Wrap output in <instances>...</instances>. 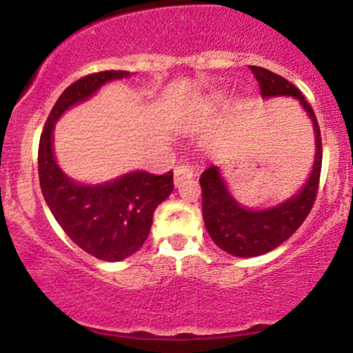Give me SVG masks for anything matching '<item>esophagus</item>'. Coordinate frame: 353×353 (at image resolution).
Wrapping results in <instances>:
<instances>
[{
	"label": "esophagus",
	"mask_w": 353,
	"mask_h": 353,
	"mask_svg": "<svg viewBox=\"0 0 353 353\" xmlns=\"http://www.w3.org/2000/svg\"><path fill=\"white\" fill-rule=\"evenodd\" d=\"M196 172H198V169L193 165V163H190V162L179 163V165L174 169V181H176V184H179L181 181L191 179V177L196 176Z\"/></svg>",
	"instance_id": "34e87169"
}]
</instances>
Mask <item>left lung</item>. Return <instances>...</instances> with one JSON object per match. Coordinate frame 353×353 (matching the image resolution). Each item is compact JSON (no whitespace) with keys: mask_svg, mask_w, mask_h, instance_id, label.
<instances>
[{"mask_svg":"<svg viewBox=\"0 0 353 353\" xmlns=\"http://www.w3.org/2000/svg\"><path fill=\"white\" fill-rule=\"evenodd\" d=\"M249 70L258 80L263 97L292 95L301 101L302 108L314 124L316 160L311 176L301 193L275 208L263 210V212L245 210L230 196L215 165L208 167L201 174L199 184H201L203 220L206 230L220 249L239 258H252L279 248L302 225L318 196L323 160L321 131H319L318 119L301 90L283 77L265 68L249 66Z\"/></svg>","mask_w":353,"mask_h":353,"instance_id":"8db88e82","label":"left lung"}]
</instances>
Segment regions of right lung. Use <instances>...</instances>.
<instances>
[{
	"mask_svg": "<svg viewBox=\"0 0 353 353\" xmlns=\"http://www.w3.org/2000/svg\"><path fill=\"white\" fill-rule=\"evenodd\" d=\"M128 74L123 70L99 71L71 83L49 112L39 141V181L46 203L66 236L102 261H121L143 245L155 208L174 190L172 170L162 176L138 170L99 186L77 184L56 163L52 130L66 109Z\"/></svg>",
	"mask_w": 353,
	"mask_h": 353,
	"instance_id": "obj_1",
	"label": "right lung"
}]
</instances>
